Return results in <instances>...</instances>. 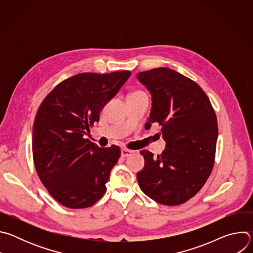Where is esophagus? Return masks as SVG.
<instances>
[{
	"label": "esophagus",
	"mask_w": 253,
	"mask_h": 253,
	"mask_svg": "<svg viewBox=\"0 0 253 253\" xmlns=\"http://www.w3.org/2000/svg\"><path fill=\"white\" fill-rule=\"evenodd\" d=\"M133 153H134L133 150H130V149H127V148H123V149L121 150V156H122V157L131 156Z\"/></svg>",
	"instance_id": "obj_1"
}]
</instances>
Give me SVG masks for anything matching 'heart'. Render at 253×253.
<instances>
[{
  "mask_svg": "<svg viewBox=\"0 0 253 253\" xmlns=\"http://www.w3.org/2000/svg\"><path fill=\"white\" fill-rule=\"evenodd\" d=\"M139 96H146V94L144 93L143 91H141V90H137V91L132 92V93L129 95V97H139Z\"/></svg>",
  "mask_w": 253,
  "mask_h": 253,
  "instance_id": "obj_1",
  "label": "heart"
}]
</instances>
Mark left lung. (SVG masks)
Wrapping results in <instances>:
<instances>
[{
  "instance_id": "obj_1",
  "label": "left lung",
  "mask_w": 253,
  "mask_h": 253,
  "mask_svg": "<svg viewBox=\"0 0 253 253\" xmlns=\"http://www.w3.org/2000/svg\"><path fill=\"white\" fill-rule=\"evenodd\" d=\"M138 80L152 95L149 123H158L166 148L145 160L137 173L141 190L168 206L185 203L196 195L211 174L215 161L218 125L206 93L191 79L169 68L140 72Z\"/></svg>"
}]
</instances>
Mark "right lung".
<instances>
[{
	"mask_svg": "<svg viewBox=\"0 0 253 253\" xmlns=\"http://www.w3.org/2000/svg\"><path fill=\"white\" fill-rule=\"evenodd\" d=\"M130 75V71L77 74L59 83L41 103L33 127L34 164L43 185L63 206L87 208L104 195L121 150L116 145L101 148L84 135Z\"/></svg>",
	"mask_w": 253,
	"mask_h": 253,
	"instance_id": "add662e5",
	"label": "right lung"
}]
</instances>
